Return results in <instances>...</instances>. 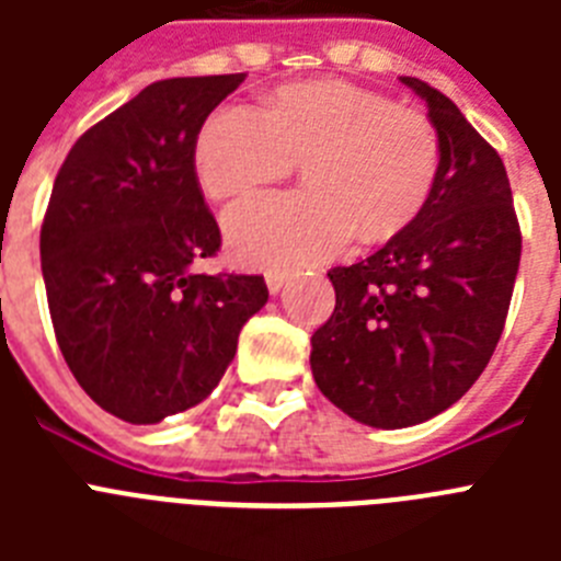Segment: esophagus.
<instances>
[{"label":"esophagus","mask_w":561,"mask_h":561,"mask_svg":"<svg viewBox=\"0 0 561 561\" xmlns=\"http://www.w3.org/2000/svg\"><path fill=\"white\" fill-rule=\"evenodd\" d=\"M284 284H286L284 272H277V270L266 272V289H270L272 295H277V291L284 289Z\"/></svg>","instance_id":"1"}]
</instances>
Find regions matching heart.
<instances>
[{"label": "heart", "mask_w": 561, "mask_h": 561, "mask_svg": "<svg viewBox=\"0 0 561 561\" xmlns=\"http://www.w3.org/2000/svg\"><path fill=\"white\" fill-rule=\"evenodd\" d=\"M196 176L213 199L244 196L304 165L309 191L255 196L225 216L238 261L291 270L334 255L354 232L374 244L424 210L440 137L427 114L345 81L289 83L264 112L221 106L196 137Z\"/></svg>", "instance_id": "1"}]
</instances>
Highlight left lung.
<instances>
[{"mask_svg":"<svg viewBox=\"0 0 561 561\" xmlns=\"http://www.w3.org/2000/svg\"><path fill=\"white\" fill-rule=\"evenodd\" d=\"M440 137L424 210L374 255L329 272L336 306L311 336L325 399L368 427H413L453 408L492 359L523 236L500 153L444 92L401 78Z\"/></svg>","mask_w":561,"mask_h":561,"instance_id":"8db88e82","label":"left lung"}]
</instances>
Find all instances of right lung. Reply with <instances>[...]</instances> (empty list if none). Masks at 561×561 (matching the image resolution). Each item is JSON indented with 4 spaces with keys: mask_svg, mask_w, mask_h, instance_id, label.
I'll list each match as a JSON object with an SVG mask.
<instances>
[{
    "mask_svg": "<svg viewBox=\"0 0 561 561\" xmlns=\"http://www.w3.org/2000/svg\"><path fill=\"white\" fill-rule=\"evenodd\" d=\"M241 81L151 83L81 134L49 193L42 272L58 348L89 399L128 424L205 401L270 297L261 275L193 270L221 247L196 137Z\"/></svg>",
    "mask_w": 561,
    "mask_h": 561,
    "instance_id": "add662e5",
    "label": "right lung"
}]
</instances>
